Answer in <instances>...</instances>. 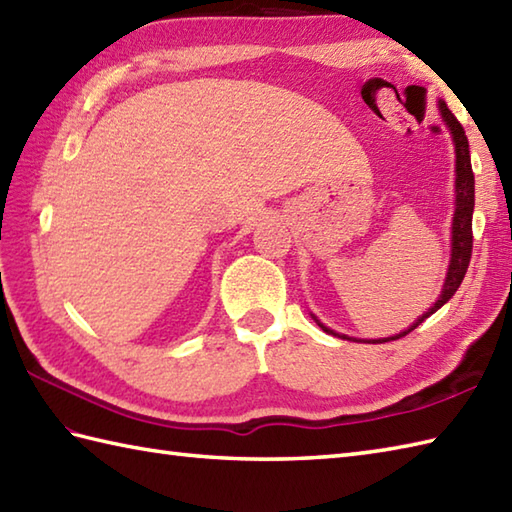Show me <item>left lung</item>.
Wrapping results in <instances>:
<instances>
[{
    "label": "left lung",
    "instance_id": "8db88e82",
    "mask_svg": "<svg viewBox=\"0 0 512 512\" xmlns=\"http://www.w3.org/2000/svg\"><path fill=\"white\" fill-rule=\"evenodd\" d=\"M438 110L444 125L449 127L451 138H453V147H455V211H453V222H451V259H449V270L447 277H444L442 284V292L438 301L433 306L413 321L407 330H402L394 336H387V339H354V336L347 334H339L330 330L328 325H323L314 314L310 317L317 321L319 328L323 332H328L332 336H339V339H347V341H361V343H387V341H396L400 336H407L411 330H416L418 325L429 319L433 312H438L444 303H447L455 290L460 288L462 279L466 275V268H469L471 262V250H473V206H475V178H473V169H471V154H469V140H466V134L462 125L458 123V118L451 114V110L447 107L442 99L438 101Z\"/></svg>",
    "mask_w": 512,
    "mask_h": 512
}]
</instances>
